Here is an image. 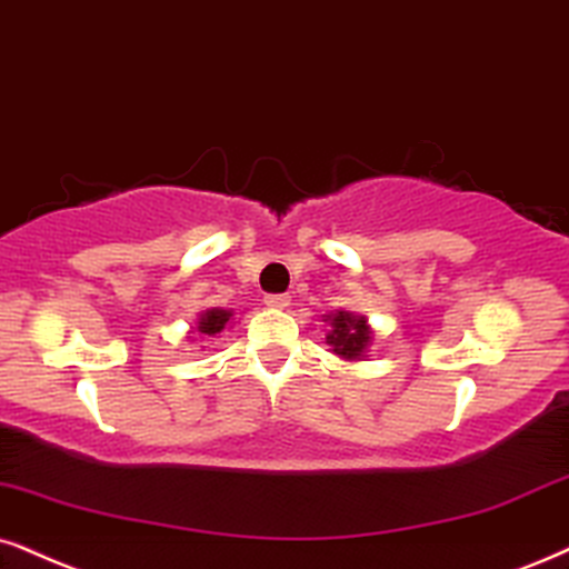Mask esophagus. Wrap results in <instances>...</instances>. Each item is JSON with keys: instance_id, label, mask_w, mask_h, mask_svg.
Masks as SVG:
<instances>
[{"instance_id": "obj_1", "label": "esophagus", "mask_w": 569, "mask_h": 569, "mask_svg": "<svg viewBox=\"0 0 569 569\" xmlns=\"http://www.w3.org/2000/svg\"><path fill=\"white\" fill-rule=\"evenodd\" d=\"M264 305L276 307V309H286L291 305V297L289 293H268V297H264Z\"/></svg>"}]
</instances>
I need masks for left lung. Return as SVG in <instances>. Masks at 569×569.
Returning <instances> with one entry per match:
<instances>
[{
  "mask_svg": "<svg viewBox=\"0 0 569 569\" xmlns=\"http://www.w3.org/2000/svg\"><path fill=\"white\" fill-rule=\"evenodd\" d=\"M326 322H330L326 343L333 355L347 359V362H359V359L368 357V349L372 343V328L368 326L365 315L336 309L333 315H326Z\"/></svg>",
  "mask_w": 569,
  "mask_h": 569,
  "instance_id": "obj_1",
  "label": "left lung"
}]
</instances>
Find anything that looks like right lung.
I'll list each match as a JSON object with an SVG mask.
<instances>
[{"mask_svg": "<svg viewBox=\"0 0 569 569\" xmlns=\"http://www.w3.org/2000/svg\"><path fill=\"white\" fill-rule=\"evenodd\" d=\"M233 312L231 309H220V307H212V309H204V312L199 315V322H197V330L201 338H214L220 333V330H226L228 322H231Z\"/></svg>", "mask_w": 569, "mask_h": 569, "instance_id": "obj_1", "label": "right lung"}]
</instances>
